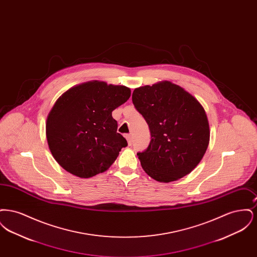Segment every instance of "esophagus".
<instances>
[{
    "instance_id": "obj_1",
    "label": "esophagus",
    "mask_w": 257,
    "mask_h": 257,
    "mask_svg": "<svg viewBox=\"0 0 257 257\" xmlns=\"http://www.w3.org/2000/svg\"><path fill=\"white\" fill-rule=\"evenodd\" d=\"M125 138H126V140H127L128 145H129V146H131V145H132V143H133L132 136H131V135H126V136H125Z\"/></svg>"
}]
</instances>
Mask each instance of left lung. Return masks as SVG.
Here are the masks:
<instances>
[{
	"label": "left lung",
	"instance_id": "left-lung-1",
	"mask_svg": "<svg viewBox=\"0 0 257 257\" xmlns=\"http://www.w3.org/2000/svg\"><path fill=\"white\" fill-rule=\"evenodd\" d=\"M132 101L151 134L147 150L137 154L144 171L164 183L189 174L203 158L210 140L201 104L169 81L135 88Z\"/></svg>",
	"mask_w": 257,
	"mask_h": 257
}]
</instances>
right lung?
Listing matches in <instances>:
<instances>
[{
	"mask_svg": "<svg viewBox=\"0 0 257 257\" xmlns=\"http://www.w3.org/2000/svg\"><path fill=\"white\" fill-rule=\"evenodd\" d=\"M131 96L127 86L90 81L66 90L46 120L50 151L61 168L81 178L107 171L127 141L111 111Z\"/></svg>",
	"mask_w": 257,
	"mask_h": 257,
	"instance_id": "obj_1",
	"label": "right lung"
}]
</instances>
